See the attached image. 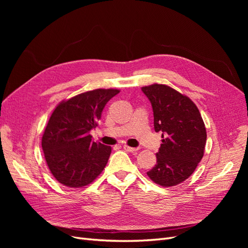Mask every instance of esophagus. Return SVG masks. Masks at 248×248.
Listing matches in <instances>:
<instances>
[{
    "label": "esophagus",
    "instance_id": "esophagus-1",
    "mask_svg": "<svg viewBox=\"0 0 248 248\" xmlns=\"http://www.w3.org/2000/svg\"><path fill=\"white\" fill-rule=\"evenodd\" d=\"M125 151L127 152H130V153H137L139 151V148H132V147H129V146H124L123 147Z\"/></svg>",
    "mask_w": 248,
    "mask_h": 248
}]
</instances>
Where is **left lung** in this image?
I'll return each instance as SVG.
<instances>
[{
    "instance_id": "obj_1",
    "label": "left lung",
    "mask_w": 248,
    "mask_h": 248,
    "mask_svg": "<svg viewBox=\"0 0 248 248\" xmlns=\"http://www.w3.org/2000/svg\"><path fill=\"white\" fill-rule=\"evenodd\" d=\"M151 102L154 129L162 136L155 167L149 178L163 187L182 183L204 156L207 133L200 111L188 97L166 85L142 87Z\"/></svg>"
}]
</instances>
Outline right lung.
Masks as SVG:
<instances>
[{
  "instance_id": "add662e5",
  "label": "right lung",
  "mask_w": 248,
  "mask_h": 248,
  "mask_svg": "<svg viewBox=\"0 0 248 248\" xmlns=\"http://www.w3.org/2000/svg\"><path fill=\"white\" fill-rule=\"evenodd\" d=\"M120 91L97 89L62 101L52 112L42 137V150L57 181L70 188L93 182L106 168L111 148L96 142L90 131L106 104Z\"/></svg>"
}]
</instances>
